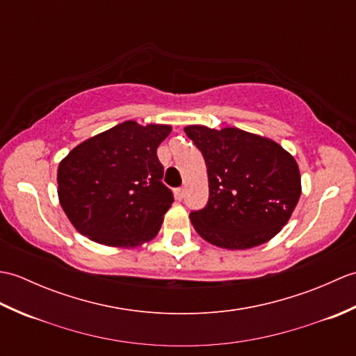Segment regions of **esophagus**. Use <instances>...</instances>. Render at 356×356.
Returning a JSON list of instances; mask_svg holds the SVG:
<instances>
[{
    "label": "esophagus",
    "mask_w": 356,
    "mask_h": 356,
    "mask_svg": "<svg viewBox=\"0 0 356 356\" xmlns=\"http://www.w3.org/2000/svg\"><path fill=\"white\" fill-rule=\"evenodd\" d=\"M174 194H176L177 200H182L184 195H185V188H177V190L174 191Z\"/></svg>",
    "instance_id": "obj_1"
}]
</instances>
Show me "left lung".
<instances>
[{
  "label": "left lung",
  "instance_id": "obj_1",
  "mask_svg": "<svg viewBox=\"0 0 356 356\" xmlns=\"http://www.w3.org/2000/svg\"><path fill=\"white\" fill-rule=\"evenodd\" d=\"M185 133L208 171L207 207L190 214L199 236L225 249H249L277 236L301 195L295 159L277 142L240 128L188 125Z\"/></svg>",
  "mask_w": 356,
  "mask_h": 356
}]
</instances>
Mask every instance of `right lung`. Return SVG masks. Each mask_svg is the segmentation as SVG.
<instances>
[{
  "label": "right lung",
  "mask_w": 356,
  "mask_h": 356,
  "mask_svg": "<svg viewBox=\"0 0 356 356\" xmlns=\"http://www.w3.org/2000/svg\"><path fill=\"white\" fill-rule=\"evenodd\" d=\"M170 125L125 120L79 143L58 166V197L82 236L134 248L156 237L174 202L157 147Z\"/></svg>",
  "instance_id": "right-lung-1"
}]
</instances>
